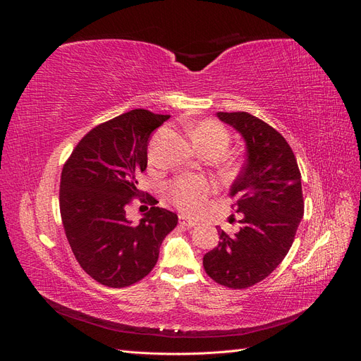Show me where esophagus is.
I'll list each match as a JSON object with an SVG mask.
<instances>
[{"instance_id": "esophagus-1", "label": "esophagus", "mask_w": 361, "mask_h": 361, "mask_svg": "<svg viewBox=\"0 0 361 361\" xmlns=\"http://www.w3.org/2000/svg\"><path fill=\"white\" fill-rule=\"evenodd\" d=\"M179 224L182 226V227H187V228H191V227H194L195 224V221H192V220H188L187 216H183V215H179Z\"/></svg>"}]
</instances>
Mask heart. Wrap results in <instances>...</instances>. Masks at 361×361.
Wrapping results in <instances>:
<instances>
[{
	"mask_svg": "<svg viewBox=\"0 0 361 361\" xmlns=\"http://www.w3.org/2000/svg\"><path fill=\"white\" fill-rule=\"evenodd\" d=\"M191 140L199 150L215 149L224 152L228 146L227 130L212 120H204L190 129ZM212 192V183L197 176H180L169 185V197L183 214L194 215L202 211L207 195Z\"/></svg>",
	"mask_w": 361,
	"mask_h": 361,
	"instance_id": "obj_1",
	"label": "heart"
}]
</instances>
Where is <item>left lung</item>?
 Segmentation results:
<instances>
[{
  "label": "left lung",
  "instance_id": "obj_1",
  "mask_svg": "<svg viewBox=\"0 0 361 361\" xmlns=\"http://www.w3.org/2000/svg\"><path fill=\"white\" fill-rule=\"evenodd\" d=\"M245 140L247 159L231 197L241 227L235 235L218 228L220 241L206 253V274L218 285L245 289L267 279L288 255L304 215L301 173L288 141L244 111L216 113Z\"/></svg>",
  "mask_w": 361,
  "mask_h": 361
}]
</instances>
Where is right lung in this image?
Wrapping results in <instances>:
<instances>
[{
	"mask_svg": "<svg viewBox=\"0 0 361 361\" xmlns=\"http://www.w3.org/2000/svg\"><path fill=\"white\" fill-rule=\"evenodd\" d=\"M167 118L141 108L117 116L85 134L63 166L64 233L80 267L104 286L126 288L145 279L178 224L176 214L158 206L138 224L126 218V206L141 194L137 176L147 167L150 134Z\"/></svg>",
	"mask_w": 361,
	"mask_h": 361,
	"instance_id": "add662e5",
	"label": "right lung"
}]
</instances>
